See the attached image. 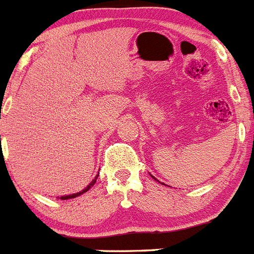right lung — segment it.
<instances>
[{
	"instance_id": "add662e5",
	"label": "right lung",
	"mask_w": 254,
	"mask_h": 254,
	"mask_svg": "<svg viewBox=\"0 0 254 254\" xmlns=\"http://www.w3.org/2000/svg\"><path fill=\"white\" fill-rule=\"evenodd\" d=\"M97 178H98V175L96 176V178H94L93 180H92V182L89 183V184L87 185V187H85L84 189H83V190L81 191H79V193H74V194H69V195H63V197H60V199H63V200H65V199H70V198H75V197H79V195H80V194H83V193H85V191H88L89 190L90 188H92V187H93L94 184H96V182H97Z\"/></svg>"
}]
</instances>
